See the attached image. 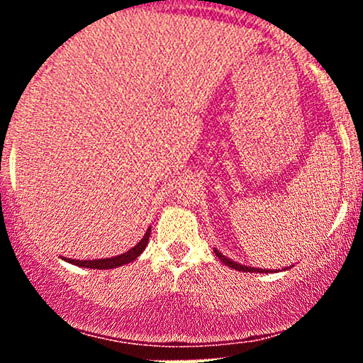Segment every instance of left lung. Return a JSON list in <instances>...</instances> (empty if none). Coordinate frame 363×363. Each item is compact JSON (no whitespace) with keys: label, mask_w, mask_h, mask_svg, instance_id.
I'll return each instance as SVG.
<instances>
[{"label":"left lung","mask_w":363,"mask_h":363,"mask_svg":"<svg viewBox=\"0 0 363 363\" xmlns=\"http://www.w3.org/2000/svg\"><path fill=\"white\" fill-rule=\"evenodd\" d=\"M215 254L216 256H218V259L222 261V262H225V264L228 266V268H234V269H239V272H244V273H247V272H251V273H266L268 272V269H257V268H251V266H242V264H239V262H234L232 259H228V257H225L222 252H218V251H215ZM269 273V272H268Z\"/></svg>","instance_id":"8db88e82"}]
</instances>
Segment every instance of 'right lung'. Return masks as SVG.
Wrapping results in <instances>:
<instances>
[{
	"mask_svg": "<svg viewBox=\"0 0 363 363\" xmlns=\"http://www.w3.org/2000/svg\"><path fill=\"white\" fill-rule=\"evenodd\" d=\"M150 232H152V230H150V228H148L147 234L143 235V239H141L140 242L135 245V247H131V249H129L128 252L121 254V256H116V257H107V259H95V261L68 259V257H65V259L68 261V262H72V264L83 266V268H94V269H111V268H118V266L128 264V262L135 261L136 257H138L140 254L145 251V247H147L148 239H150Z\"/></svg>",
	"mask_w": 363,
	"mask_h": 363,
	"instance_id": "add662e5",
	"label": "right lung"
}]
</instances>
